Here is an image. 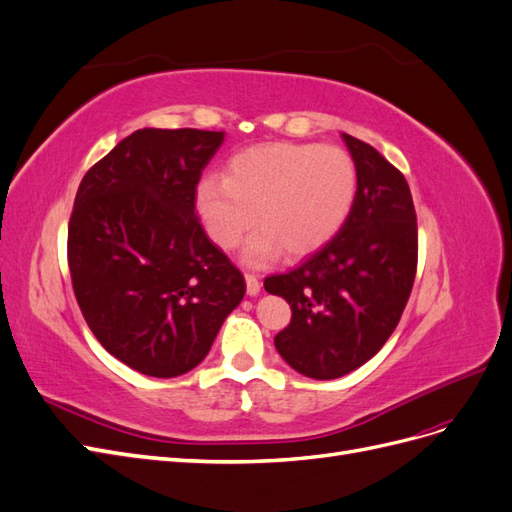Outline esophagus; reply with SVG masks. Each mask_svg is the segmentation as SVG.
Wrapping results in <instances>:
<instances>
[{
    "label": "esophagus",
    "instance_id": "1",
    "mask_svg": "<svg viewBox=\"0 0 512 512\" xmlns=\"http://www.w3.org/2000/svg\"><path fill=\"white\" fill-rule=\"evenodd\" d=\"M245 288H247V294H250V297H256V294L260 292V280H258V275L245 273Z\"/></svg>",
    "mask_w": 512,
    "mask_h": 512
}]
</instances>
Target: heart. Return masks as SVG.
<instances>
[{"label":"heart","instance_id":"1","mask_svg":"<svg viewBox=\"0 0 512 512\" xmlns=\"http://www.w3.org/2000/svg\"><path fill=\"white\" fill-rule=\"evenodd\" d=\"M359 188L350 153L318 143H265L237 153L224 177L196 188V211L209 237L232 250L256 222L245 247L250 262L284 250L299 258L329 243L344 226Z\"/></svg>","mask_w":512,"mask_h":512}]
</instances>
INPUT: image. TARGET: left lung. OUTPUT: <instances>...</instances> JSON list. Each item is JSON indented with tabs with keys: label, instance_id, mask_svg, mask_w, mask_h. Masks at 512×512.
Here are the masks:
<instances>
[{
	"label": "left lung",
	"instance_id": "obj_1",
	"mask_svg": "<svg viewBox=\"0 0 512 512\" xmlns=\"http://www.w3.org/2000/svg\"><path fill=\"white\" fill-rule=\"evenodd\" d=\"M342 138L359 175L348 220L303 265L265 280V290L292 309L275 348L314 380L342 378L386 344L404 314L418 260L406 177L371 145Z\"/></svg>",
	"mask_w": 512,
	"mask_h": 512
}]
</instances>
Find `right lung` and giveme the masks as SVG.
Returning a JSON list of instances; mask_svg holds the SVG:
<instances>
[{"label":"right lung","mask_w":512,"mask_h":512,"mask_svg":"<svg viewBox=\"0 0 512 512\" xmlns=\"http://www.w3.org/2000/svg\"><path fill=\"white\" fill-rule=\"evenodd\" d=\"M224 132L136 130L87 170L68 224V267L91 333L153 378L194 369L245 280L200 224L196 185Z\"/></svg>","instance_id":"obj_1"}]
</instances>
